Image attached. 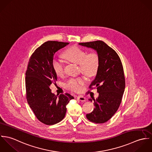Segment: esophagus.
Listing matches in <instances>:
<instances>
[{"mask_svg":"<svg viewBox=\"0 0 152 152\" xmlns=\"http://www.w3.org/2000/svg\"><path fill=\"white\" fill-rule=\"evenodd\" d=\"M77 99L78 100V101H81V102H85V101H86V98H84V96H81V95L77 96Z\"/></svg>","mask_w":152,"mask_h":152,"instance_id":"34e87169","label":"esophagus"}]
</instances>
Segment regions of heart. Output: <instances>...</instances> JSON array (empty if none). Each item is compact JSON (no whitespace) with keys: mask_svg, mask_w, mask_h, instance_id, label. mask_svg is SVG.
Listing matches in <instances>:
<instances>
[{"mask_svg":"<svg viewBox=\"0 0 152 152\" xmlns=\"http://www.w3.org/2000/svg\"><path fill=\"white\" fill-rule=\"evenodd\" d=\"M63 57L69 61L79 65L81 72L87 77L95 75L98 69L99 58L95 52L87 53L83 49L72 46L65 50L63 53ZM52 67L58 76H62L64 74V63L58 58H54L52 61ZM86 83V79L84 77L71 78L65 84V87L74 92H80L82 86Z\"/></svg>","mask_w":152,"mask_h":152,"instance_id":"heart-1","label":"heart"}]
</instances>
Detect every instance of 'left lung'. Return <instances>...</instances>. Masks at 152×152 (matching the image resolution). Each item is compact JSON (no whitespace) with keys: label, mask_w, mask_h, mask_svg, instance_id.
I'll return each instance as SVG.
<instances>
[{"label":"left lung","mask_w":152,"mask_h":152,"mask_svg":"<svg viewBox=\"0 0 152 152\" xmlns=\"http://www.w3.org/2000/svg\"><path fill=\"white\" fill-rule=\"evenodd\" d=\"M80 45L95 50L99 64L96 75L90 85L99 93L94 101L95 108L87 114V118L96 124L107 122L116 113L122 101L125 88L124 71L121 60L116 51L102 41L81 43ZM92 101V99H89Z\"/></svg>","instance_id":"left-lung-1"}]
</instances>
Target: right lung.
I'll return each instance as SVG.
<instances>
[{
  "label": "right lung",
  "instance_id": "right-lung-1",
  "mask_svg": "<svg viewBox=\"0 0 152 152\" xmlns=\"http://www.w3.org/2000/svg\"><path fill=\"white\" fill-rule=\"evenodd\" d=\"M69 43L48 41L38 47L29 60L26 72V98L36 118L52 125L65 117L66 106L74 98L69 94L56 95L50 86L57 80L52 67L54 54Z\"/></svg>",
  "mask_w": 152,
  "mask_h": 152
}]
</instances>
